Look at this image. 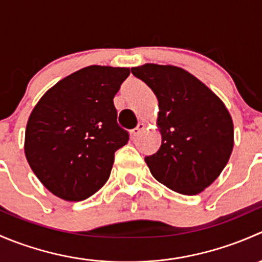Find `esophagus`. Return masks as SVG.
I'll list each match as a JSON object with an SVG mask.
<instances>
[{
    "label": "esophagus",
    "mask_w": 262,
    "mask_h": 262,
    "mask_svg": "<svg viewBox=\"0 0 262 262\" xmlns=\"http://www.w3.org/2000/svg\"><path fill=\"white\" fill-rule=\"evenodd\" d=\"M144 128H146V125H144L143 123H139L138 125H137L136 128H134L133 130H132V133H130V134H132V137H133V138H136L137 136H139V133H141V132L143 130Z\"/></svg>",
    "instance_id": "34e87169"
}]
</instances>
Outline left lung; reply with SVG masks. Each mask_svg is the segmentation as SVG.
Returning a JSON list of instances; mask_svg holds the SVG:
<instances>
[{
  "instance_id": "8db88e82",
  "label": "left lung",
  "mask_w": 262,
  "mask_h": 262,
  "mask_svg": "<svg viewBox=\"0 0 262 262\" xmlns=\"http://www.w3.org/2000/svg\"><path fill=\"white\" fill-rule=\"evenodd\" d=\"M132 73L158 100L160 149L144 158L168 189L195 195L221 175L233 149V121L226 105L195 76L175 66L147 63Z\"/></svg>"
}]
</instances>
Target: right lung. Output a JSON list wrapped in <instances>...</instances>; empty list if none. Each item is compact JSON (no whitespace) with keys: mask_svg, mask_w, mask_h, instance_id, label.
Returning a JSON list of instances; mask_svg holds the SVG:
<instances>
[{"mask_svg":"<svg viewBox=\"0 0 262 262\" xmlns=\"http://www.w3.org/2000/svg\"><path fill=\"white\" fill-rule=\"evenodd\" d=\"M129 73V68L84 67L55 83L31 112L26 160L55 196L81 202L109 179L115 152L129 141L114 106Z\"/></svg>","mask_w":262,"mask_h":262,"instance_id":"right-lung-1","label":"right lung"}]
</instances>
